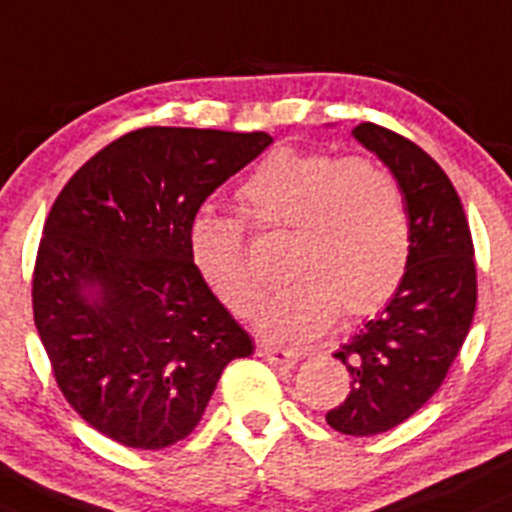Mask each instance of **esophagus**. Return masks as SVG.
<instances>
[{
    "instance_id": "esophagus-1",
    "label": "esophagus",
    "mask_w": 512,
    "mask_h": 512,
    "mask_svg": "<svg viewBox=\"0 0 512 512\" xmlns=\"http://www.w3.org/2000/svg\"><path fill=\"white\" fill-rule=\"evenodd\" d=\"M259 354L266 359V362L281 369H291L301 357V354L294 352V349L276 347V344H259Z\"/></svg>"
}]
</instances>
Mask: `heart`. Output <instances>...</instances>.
Instances as JSON below:
<instances>
[{
  "label": "heart",
  "instance_id": "b5f03b06",
  "mask_svg": "<svg viewBox=\"0 0 512 512\" xmlns=\"http://www.w3.org/2000/svg\"><path fill=\"white\" fill-rule=\"evenodd\" d=\"M241 222L201 208L188 223V253L203 284L233 314H248L256 276L246 233L286 231L289 276L253 311L261 332L301 342L324 332L337 311L364 316L392 299L410 266L405 193L384 165L362 155L279 148L236 191Z\"/></svg>",
  "mask_w": 512,
  "mask_h": 512
}]
</instances>
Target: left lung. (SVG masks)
Returning <instances> with one entry per match:
<instances>
[{
    "label": "left lung",
    "instance_id": "1",
    "mask_svg": "<svg viewBox=\"0 0 512 512\" xmlns=\"http://www.w3.org/2000/svg\"><path fill=\"white\" fill-rule=\"evenodd\" d=\"M352 133L397 178L412 236L397 294L334 354L347 364L352 389L326 422L344 435L369 437L402 425L445 382L470 332L478 271L470 226L445 170L382 125L359 123Z\"/></svg>",
    "mask_w": 512,
    "mask_h": 512
}]
</instances>
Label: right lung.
<instances>
[{
	"label": "right lung",
	"mask_w": 512,
	"mask_h": 512,
	"mask_svg": "<svg viewBox=\"0 0 512 512\" xmlns=\"http://www.w3.org/2000/svg\"><path fill=\"white\" fill-rule=\"evenodd\" d=\"M269 133L140 128L62 188L32 274L52 374L90 427L135 450L188 437L253 339L191 264L188 223Z\"/></svg>",
	"instance_id": "obj_1"
}]
</instances>
